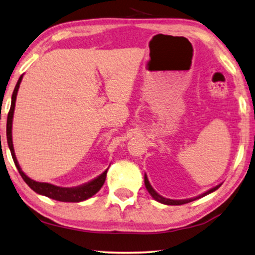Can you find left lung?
<instances>
[{
    "label": "left lung",
    "instance_id": "left-lung-1",
    "mask_svg": "<svg viewBox=\"0 0 255 255\" xmlns=\"http://www.w3.org/2000/svg\"><path fill=\"white\" fill-rule=\"evenodd\" d=\"M144 183H145V188L147 189V191H149L150 195H151L152 197H153V198H154L155 200L159 201V203L165 204V205H183V204H187V203H190V201H193L195 199L201 198V197L206 196V195H208V193H211V192H213V191H215L216 189H219L220 187H221V184H220V185H216L215 188H213V189H211V190H208L207 192H205V193H203V195H200L199 197H196V198H192V199H185V200H173V199H167V198H164V197H161L160 195H158V193L155 192L154 190H153V188H152L151 185H150V183H149V180H147L146 175L144 176Z\"/></svg>",
    "mask_w": 255,
    "mask_h": 255
}]
</instances>
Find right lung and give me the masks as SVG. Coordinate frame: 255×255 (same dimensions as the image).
Instances as JSON below:
<instances>
[{"instance_id":"add662e5","label":"right lung","mask_w":255,"mask_h":255,"mask_svg":"<svg viewBox=\"0 0 255 255\" xmlns=\"http://www.w3.org/2000/svg\"><path fill=\"white\" fill-rule=\"evenodd\" d=\"M22 79V75L19 78L16 87H14L13 94H12V100H11V106L10 111L7 113V120H6V138H7V145H9V149L11 151V155H12L13 162L16 165L17 169L22 180L26 182V184L28 187L34 190L36 193H40V195L47 196L49 198L58 200V201H65V203H79V201L86 200L90 198L91 196H94L95 193L100 191V189L103 187L105 178H106V173L108 170H105L103 174H101L97 178H95L89 183L83 184L81 187L77 188H60L56 187V185L49 184V183H41V182H35L30 180L28 176H26L22 170L19 167V164L16 159V155H14L13 151V145H12V135H11V128H12V117H13V111H14V104H16V97L18 93L19 85H20Z\"/></svg>"}]
</instances>
